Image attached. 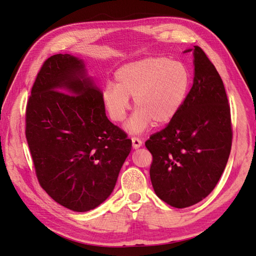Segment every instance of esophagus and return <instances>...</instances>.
<instances>
[{
	"label": "esophagus",
	"instance_id": "esophagus-1",
	"mask_svg": "<svg viewBox=\"0 0 256 256\" xmlns=\"http://www.w3.org/2000/svg\"><path fill=\"white\" fill-rule=\"evenodd\" d=\"M132 142H133V148H134V149H139V148L142 146V140H140V139L137 138V137H133V138H132Z\"/></svg>",
	"mask_w": 256,
	"mask_h": 256
}]
</instances>
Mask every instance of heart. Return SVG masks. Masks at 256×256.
Returning <instances> with one entry per match:
<instances>
[{
    "label": "heart",
    "mask_w": 256,
    "mask_h": 256,
    "mask_svg": "<svg viewBox=\"0 0 256 256\" xmlns=\"http://www.w3.org/2000/svg\"><path fill=\"white\" fill-rule=\"evenodd\" d=\"M192 76L186 64L168 57H146L132 62L114 73V85L103 90V103L114 122H121L133 98V117L126 128L140 133L151 126L167 124L182 108L190 88Z\"/></svg>",
    "instance_id": "b5f03b06"
}]
</instances>
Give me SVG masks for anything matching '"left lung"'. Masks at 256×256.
I'll list each match as a JSON object with an SVG mask.
<instances>
[{
  "label": "left lung",
  "mask_w": 256,
  "mask_h": 256,
  "mask_svg": "<svg viewBox=\"0 0 256 256\" xmlns=\"http://www.w3.org/2000/svg\"><path fill=\"white\" fill-rule=\"evenodd\" d=\"M194 78L186 101L167 126L150 136V178L160 199L176 208L202 201L216 187L232 146L230 110L215 66L194 50Z\"/></svg>",
  "instance_id": "left-lung-1"
}]
</instances>
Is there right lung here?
<instances>
[{
  "mask_svg": "<svg viewBox=\"0 0 256 256\" xmlns=\"http://www.w3.org/2000/svg\"><path fill=\"white\" fill-rule=\"evenodd\" d=\"M26 136L40 186L74 212L112 192L132 140L107 119L103 94L70 54L48 58L32 87Z\"/></svg>",
  "mask_w": 256,
  "mask_h": 256,
  "instance_id": "add662e5",
  "label": "right lung"
}]
</instances>
